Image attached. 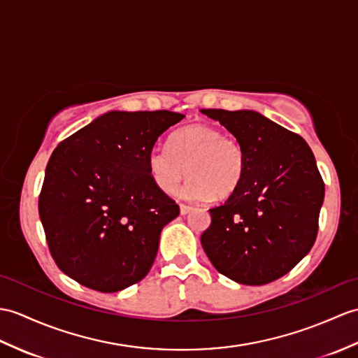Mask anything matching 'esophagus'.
Here are the masks:
<instances>
[{"instance_id":"esophagus-1","label":"esophagus","mask_w":358,"mask_h":358,"mask_svg":"<svg viewBox=\"0 0 358 358\" xmlns=\"http://www.w3.org/2000/svg\"><path fill=\"white\" fill-rule=\"evenodd\" d=\"M190 210H192V206H187V204H180V213L181 215H186V213H189Z\"/></svg>"}]
</instances>
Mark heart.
Segmentation results:
<instances>
[{
  "instance_id": "obj_1",
  "label": "heart",
  "mask_w": 358,
  "mask_h": 358,
  "mask_svg": "<svg viewBox=\"0 0 358 358\" xmlns=\"http://www.w3.org/2000/svg\"><path fill=\"white\" fill-rule=\"evenodd\" d=\"M151 178L164 194L176 192L190 173L180 195L206 201L213 195L224 199L236 192L245 173V151L234 137L212 124H190L173 132L168 146H154L148 154Z\"/></svg>"
}]
</instances>
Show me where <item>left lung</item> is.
Masks as SVG:
<instances>
[{
  "label": "left lung",
  "mask_w": 358,
  "mask_h": 358,
  "mask_svg": "<svg viewBox=\"0 0 358 358\" xmlns=\"http://www.w3.org/2000/svg\"><path fill=\"white\" fill-rule=\"evenodd\" d=\"M245 151V173L227 201L209 209L201 245L213 267L244 285L284 276L311 250L325 182L308 143L256 111L201 110Z\"/></svg>",
  "instance_id": "8db88e82"
}]
</instances>
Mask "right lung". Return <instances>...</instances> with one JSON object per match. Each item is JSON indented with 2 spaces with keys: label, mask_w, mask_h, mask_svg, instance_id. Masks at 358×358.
Listing matches in <instances>:
<instances>
[{
  "label": "right lung",
  "mask_w": 358,
  "mask_h": 358,
  "mask_svg": "<svg viewBox=\"0 0 358 358\" xmlns=\"http://www.w3.org/2000/svg\"><path fill=\"white\" fill-rule=\"evenodd\" d=\"M182 117L111 111L57 145L38 209L48 250L66 276L115 293L151 270L162 230L180 207L155 186L148 154Z\"/></svg>",
  "instance_id": "right-lung-1"
}]
</instances>
